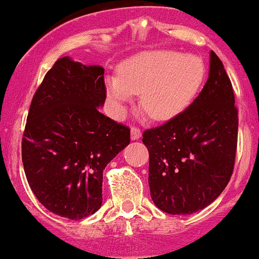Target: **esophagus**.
<instances>
[{"label":"esophagus","mask_w":259,"mask_h":259,"mask_svg":"<svg viewBox=\"0 0 259 259\" xmlns=\"http://www.w3.org/2000/svg\"><path fill=\"white\" fill-rule=\"evenodd\" d=\"M141 136H142V133H141L140 130L136 128V127H132V128H131V140L137 141L140 140Z\"/></svg>","instance_id":"obj_1"}]
</instances>
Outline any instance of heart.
<instances>
[{
    "instance_id": "obj_1",
    "label": "heart",
    "mask_w": 259,
    "mask_h": 259,
    "mask_svg": "<svg viewBox=\"0 0 259 259\" xmlns=\"http://www.w3.org/2000/svg\"><path fill=\"white\" fill-rule=\"evenodd\" d=\"M204 75L203 61L194 55L170 49L142 51L121 64L118 76H107V98L119 117L133 96L141 94L143 111L156 121H167L190 106Z\"/></svg>"
}]
</instances>
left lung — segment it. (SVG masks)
I'll return each instance as SVG.
<instances>
[{"label": "left lung", "instance_id": "left-lung-1", "mask_svg": "<svg viewBox=\"0 0 259 259\" xmlns=\"http://www.w3.org/2000/svg\"><path fill=\"white\" fill-rule=\"evenodd\" d=\"M229 76L210 51L209 75L198 98L167 123L143 132L150 153L148 185L160 210L193 214L210 205L234 167L238 111Z\"/></svg>", "mask_w": 259, "mask_h": 259}]
</instances>
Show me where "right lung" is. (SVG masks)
Wrapping results in <instances>:
<instances>
[{"label":"right lung","mask_w":259,"mask_h":259,"mask_svg":"<svg viewBox=\"0 0 259 259\" xmlns=\"http://www.w3.org/2000/svg\"><path fill=\"white\" fill-rule=\"evenodd\" d=\"M103 74L101 65L58 59L32 98L22 138L32 193L49 211L71 220L101 208L103 170L130 143V128L99 112Z\"/></svg>","instance_id":"add662e5"}]
</instances>
